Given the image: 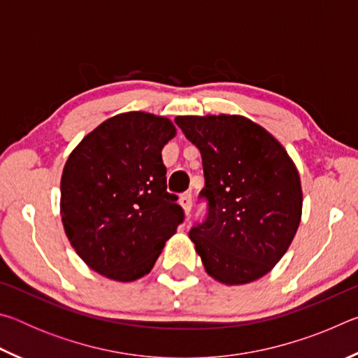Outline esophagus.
Returning a JSON list of instances; mask_svg holds the SVG:
<instances>
[{"label": "esophagus", "instance_id": "34e87169", "mask_svg": "<svg viewBox=\"0 0 358 358\" xmlns=\"http://www.w3.org/2000/svg\"><path fill=\"white\" fill-rule=\"evenodd\" d=\"M180 205H181V207H183L186 215L191 213V208H192V196H191V192H185L183 196L180 197Z\"/></svg>", "mask_w": 358, "mask_h": 358}]
</instances>
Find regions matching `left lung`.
Segmentation results:
<instances>
[{
    "mask_svg": "<svg viewBox=\"0 0 358 358\" xmlns=\"http://www.w3.org/2000/svg\"><path fill=\"white\" fill-rule=\"evenodd\" d=\"M201 151L208 215L189 238L205 271L226 286L259 280L280 262L301 220L300 175L282 145L241 115L175 118Z\"/></svg>",
    "mask_w": 358,
    "mask_h": 358,
    "instance_id": "left-lung-1",
    "label": "left lung"
}]
</instances>
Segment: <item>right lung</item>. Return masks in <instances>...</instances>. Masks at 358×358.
Returning <instances> with one entry per match:
<instances>
[{
	"label": "right lung",
	"mask_w": 358,
	"mask_h": 358,
	"mask_svg": "<svg viewBox=\"0 0 358 358\" xmlns=\"http://www.w3.org/2000/svg\"><path fill=\"white\" fill-rule=\"evenodd\" d=\"M175 134L166 117L126 112L101 123L69 155L59 213L72 248L96 273L120 282L148 275L183 222L161 155Z\"/></svg>",
	"instance_id": "obj_1"
}]
</instances>
